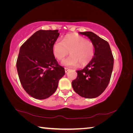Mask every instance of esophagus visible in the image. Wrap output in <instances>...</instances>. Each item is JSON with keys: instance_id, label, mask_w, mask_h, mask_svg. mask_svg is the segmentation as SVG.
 <instances>
[{"instance_id": "esophagus-1", "label": "esophagus", "mask_w": 133, "mask_h": 133, "mask_svg": "<svg viewBox=\"0 0 133 133\" xmlns=\"http://www.w3.org/2000/svg\"><path fill=\"white\" fill-rule=\"evenodd\" d=\"M64 70H65V72H66V73H67L68 71L69 70V69H67V68H64Z\"/></svg>"}]
</instances>
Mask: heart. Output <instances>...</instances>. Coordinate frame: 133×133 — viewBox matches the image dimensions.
<instances>
[{"mask_svg": "<svg viewBox=\"0 0 133 133\" xmlns=\"http://www.w3.org/2000/svg\"><path fill=\"white\" fill-rule=\"evenodd\" d=\"M71 55L62 62V64L69 67L84 66L91 61L94 53L93 43L78 35H69L62 40H57L52 46L53 55L62 60L68 55Z\"/></svg>", "mask_w": 133, "mask_h": 133, "instance_id": "1", "label": "heart"}]
</instances>
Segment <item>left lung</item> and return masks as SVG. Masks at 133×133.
Wrapping results in <instances>:
<instances>
[{
    "instance_id": "obj_1",
    "label": "left lung",
    "mask_w": 133,
    "mask_h": 133,
    "mask_svg": "<svg viewBox=\"0 0 133 133\" xmlns=\"http://www.w3.org/2000/svg\"><path fill=\"white\" fill-rule=\"evenodd\" d=\"M93 43L94 53L89 64L77 70V77L72 82L76 93L83 97L93 98L103 93L109 84L113 69L114 58L109 43L91 31L79 32Z\"/></svg>"
}]
</instances>
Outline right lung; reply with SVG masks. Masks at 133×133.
Listing matches in <instances>:
<instances>
[{"mask_svg": "<svg viewBox=\"0 0 133 133\" xmlns=\"http://www.w3.org/2000/svg\"><path fill=\"white\" fill-rule=\"evenodd\" d=\"M59 35L58 30H38L20 48L16 63L20 82L35 98L43 100L52 95L65 74L52 51Z\"/></svg>", "mask_w": 133, "mask_h": 133, "instance_id": "add662e5", "label": "right lung"}]
</instances>
